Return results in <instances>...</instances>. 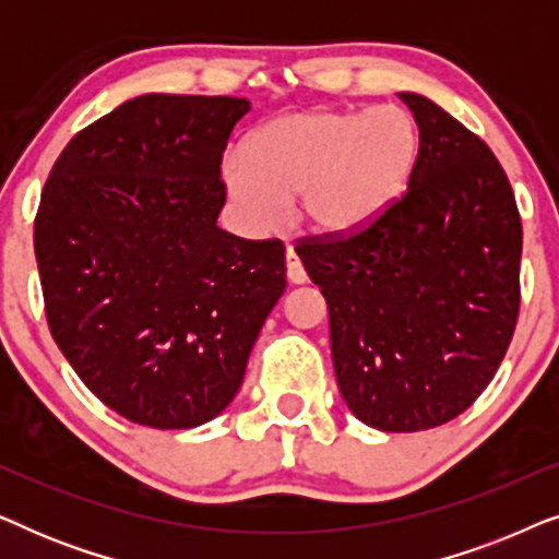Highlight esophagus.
I'll list each match as a JSON object with an SVG mask.
<instances>
[{
  "instance_id": "1",
  "label": "esophagus",
  "mask_w": 559,
  "mask_h": 559,
  "mask_svg": "<svg viewBox=\"0 0 559 559\" xmlns=\"http://www.w3.org/2000/svg\"><path fill=\"white\" fill-rule=\"evenodd\" d=\"M285 259H287V280L293 282V285H302V282H308V272H305L300 257L295 254L293 247H287Z\"/></svg>"
}]
</instances>
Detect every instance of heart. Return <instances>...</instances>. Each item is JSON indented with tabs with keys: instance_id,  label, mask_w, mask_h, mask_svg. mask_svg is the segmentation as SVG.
Segmentation results:
<instances>
[{
	"instance_id": "obj_1",
	"label": "heart",
	"mask_w": 559,
	"mask_h": 559,
	"mask_svg": "<svg viewBox=\"0 0 559 559\" xmlns=\"http://www.w3.org/2000/svg\"><path fill=\"white\" fill-rule=\"evenodd\" d=\"M423 136L396 104L377 109L318 106L272 119L243 152L224 157V182L254 228L277 226L287 198L316 234L364 231L400 201L415 173Z\"/></svg>"
}]
</instances>
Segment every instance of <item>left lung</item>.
<instances>
[{
  "label": "left lung",
  "instance_id": "1",
  "mask_svg": "<svg viewBox=\"0 0 559 559\" xmlns=\"http://www.w3.org/2000/svg\"><path fill=\"white\" fill-rule=\"evenodd\" d=\"M423 150L364 231L297 239L328 302L335 379L361 423L419 432L491 384L522 305V218L491 147L430 98L400 94Z\"/></svg>",
  "mask_w": 559,
  "mask_h": 559
}]
</instances>
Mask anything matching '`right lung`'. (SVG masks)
Instances as JSON below:
<instances>
[{
    "label": "right lung",
    "mask_w": 559,
    "mask_h": 559,
    "mask_svg": "<svg viewBox=\"0 0 559 559\" xmlns=\"http://www.w3.org/2000/svg\"><path fill=\"white\" fill-rule=\"evenodd\" d=\"M247 111L234 96H136L81 129L45 180L48 328L129 423L186 430L224 412L287 287L285 243L216 226L221 159Z\"/></svg>",
    "instance_id": "1"
}]
</instances>
